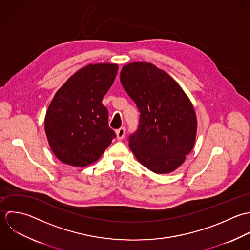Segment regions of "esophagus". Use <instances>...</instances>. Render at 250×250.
<instances>
[{"mask_svg": "<svg viewBox=\"0 0 250 250\" xmlns=\"http://www.w3.org/2000/svg\"><path fill=\"white\" fill-rule=\"evenodd\" d=\"M116 134H117L118 140H122L125 137V127L122 126L119 129H117L116 130Z\"/></svg>", "mask_w": 250, "mask_h": 250, "instance_id": "34e87169", "label": "esophagus"}]
</instances>
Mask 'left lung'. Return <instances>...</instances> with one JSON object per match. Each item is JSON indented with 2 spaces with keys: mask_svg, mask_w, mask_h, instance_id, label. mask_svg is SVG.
<instances>
[{
  "mask_svg": "<svg viewBox=\"0 0 250 250\" xmlns=\"http://www.w3.org/2000/svg\"><path fill=\"white\" fill-rule=\"evenodd\" d=\"M120 80L140 113L138 127L128 137L130 150L156 174L176 170L195 143L197 119L190 100L173 78L150 62L124 65Z\"/></svg>",
  "mask_w": 250,
  "mask_h": 250,
  "instance_id": "1",
  "label": "left lung"
}]
</instances>
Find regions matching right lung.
I'll list each match as a JSON object with an SVG mask.
<instances>
[{
  "label": "right lung",
  "instance_id": "right-lung-1",
  "mask_svg": "<svg viewBox=\"0 0 250 250\" xmlns=\"http://www.w3.org/2000/svg\"><path fill=\"white\" fill-rule=\"evenodd\" d=\"M118 72L114 63L89 64L56 93L44 126L54 154L63 163L85 167L96 162L116 137L101 103Z\"/></svg>",
  "mask_w": 250,
  "mask_h": 250
}]
</instances>
